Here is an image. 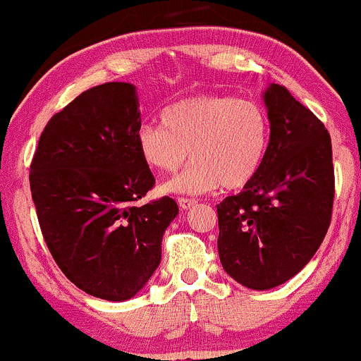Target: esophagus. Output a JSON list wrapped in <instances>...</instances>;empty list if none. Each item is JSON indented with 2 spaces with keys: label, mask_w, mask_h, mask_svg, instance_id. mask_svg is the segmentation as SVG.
<instances>
[{
  "label": "esophagus",
  "mask_w": 361,
  "mask_h": 361,
  "mask_svg": "<svg viewBox=\"0 0 361 361\" xmlns=\"http://www.w3.org/2000/svg\"><path fill=\"white\" fill-rule=\"evenodd\" d=\"M178 205H180L181 210H190L197 205V200L193 198H178Z\"/></svg>",
  "instance_id": "esophagus-1"
}]
</instances>
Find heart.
<instances>
[{
	"mask_svg": "<svg viewBox=\"0 0 361 361\" xmlns=\"http://www.w3.org/2000/svg\"><path fill=\"white\" fill-rule=\"evenodd\" d=\"M136 145L151 169L173 173L195 161L161 186L164 193L203 195L250 183L266 158L269 117L254 101L202 94L169 106L161 124L139 128Z\"/></svg>",
	"mask_w": 361,
	"mask_h": 361,
	"instance_id": "b5f03b06",
	"label": "heart"
}]
</instances>
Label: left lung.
Instances as JSON below:
<instances>
[{
    "instance_id": "obj_1",
    "label": "left lung",
    "mask_w": 361,
    "mask_h": 361,
    "mask_svg": "<svg viewBox=\"0 0 361 361\" xmlns=\"http://www.w3.org/2000/svg\"><path fill=\"white\" fill-rule=\"evenodd\" d=\"M269 146L257 175L216 205L225 272L249 289L284 284L319 249L331 222L334 171L324 124L286 87L271 84Z\"/></svg>"
}]
</instances>
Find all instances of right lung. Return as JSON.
Returning a JSON list of instances; mask_svg holds the SVG:
<instances>
[{
	"label": "right lung",
	"instance_id": "1",
	"mask_svg": "<svg viewBox=\"0 0 361 361\" xmlns=\"http://www.w3.org/2000/svg\"><path fill=\"white\" fill-rule=\"evenodd\" d=\"M136 87L107 82L49 121L30 166L38 222L56 266L77 288L107 301L131 299L161 262L173 198H139L154 176L139 156Z\"/></svg>",
	"mask_w": 361,
	"mask_h": 361
}]
</instances>
